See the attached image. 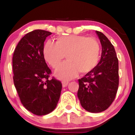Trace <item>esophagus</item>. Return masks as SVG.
I'll use <instances>...</instances> for the list:
<instances>
[{
	"mask_svg": "<svg viewBox=\"0 0 135 135\" xmlns=\"http://www.w3.org/2000/svg\"><path fill=\"white\" fill-rule=\"evenodd\" d=\"M69 84V81H63L62 82V87L63 88H65V87H66V85Z\"/></svg>",
	"mask_w": 135,
	"mask_h": 135,
	"instance_id": "1",
	"label": "esophagus"
}]
</instances>
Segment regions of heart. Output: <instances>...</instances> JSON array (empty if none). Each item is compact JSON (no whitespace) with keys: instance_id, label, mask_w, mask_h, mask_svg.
I'll return each instance as SVG.
<instances>
[{"instance_id":"1","label":"heart","mask_w":135,"mask_h":135,"mask_svg":"<svg viewBox=\"0 0 135 135\" xmlns=\"http://www.w3.org/2000/svg\"><path fill=\"white\" fill-rule=\"evenodd\" d=\"M100 47L93 37L83 35H68L57 38L56 42L48 41L43 49L44 59L54 69H56L65 55L68 61L63 62L55 71L56 77L68 80L78 74H85L97 65L100 58Z\"/></svg>"}]
</instances>
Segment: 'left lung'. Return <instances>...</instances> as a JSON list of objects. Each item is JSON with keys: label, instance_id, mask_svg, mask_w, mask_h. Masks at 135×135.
I'll list each match as a JSON object with an SVG mask.
<instances>
[{"label": "left lung", "instance_id": "1", "mask_svg": "<svg viewBox=\"0 0 135 135\" xmlns=\"http://www.w3.org/2000/svg\"><path fill=\"white\" fill-rule=\"evenodd\" d=\"M102 45L100 62L81 79H79L78 97L87 111H104L113 103L119 85L118 59L114 46L107 36L96 31Z\"/></svg>", "mask_w": 135, "mask_h": 135}]
</instances>
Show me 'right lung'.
<instances>
[{"label": "right lung", "instance_id": "1", "mask_svg": "<svg viewBox=\"0 0 135 135\" xmlns=\"http://www.w3.org/2000/svg\"><path fill=\"white\" fill-rule=\"evenodd\" d=\"M51 32L37 29L21 39L12 58L13 84L24 107L37 115L51 112L57 107L62 84L54 77L43 54L44 42Z\"/></svg>", "mask_w": 135, "mask_h": 135}]
</instances>
